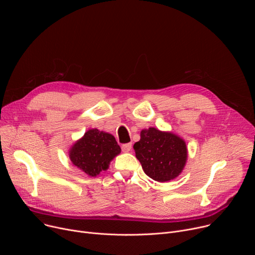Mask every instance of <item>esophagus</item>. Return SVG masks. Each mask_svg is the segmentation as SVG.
<instances>
[{
  "mask_svg": "<svg viewBox=\"0 0 255 255\" xmlns=\"http://www.w3.org/2000/svg\"><path fill=\"white\" fill-rule=\"evenodd\" d=\"M121 148H122V150H123L124 152H129V151L131 150V148H132V144H131V143L123 144L122 146H121Z\"/></svg>",
  "mask_w": 255,
  "mask_h": 255,
  "instance_id": "1",
  "label": "esophagus"
}]
</instances>
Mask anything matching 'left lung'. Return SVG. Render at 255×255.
Returning a JSON list of instances; mask_svg holds the SVG:
<instances>
[{
	"label": "left lung",
	"mask_w": 255,
	"mask_h": 255,
	"mask_svg": "<svg viewBox=\"0 0 255 255\" xmlns=\"http://www.w3.org/2000/svg\"><path fill=\"white\" fill-rule=\"evenodd\" d=\"M133 148L144 172L161 183L181 172L188 155L183 139L153 127L141 131L140 140Z\"/></svg>",
	"instance_id": "left-lung-1"
}]
</instances>
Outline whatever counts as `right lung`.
I'll return each mask as SVG.
<instances>
[{"instance_id": "1", "label": "right lung", "mask_w": 255, "mask_h": 255, "mask_svg": "<svg viewBox=\"0 0 255 255\" xmlns=\"http://www.w3.org/2000/svg\"><path fill=\"white\" fill-rule=\"evenodd\" d=\"M120 151L121 148L113 135L91 129L71 147L69 157L84 172L96 176L108 168L109 163Z\"/></svg>"}]
</instances>
